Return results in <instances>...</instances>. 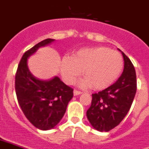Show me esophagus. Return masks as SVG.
Instances as JSON below:
<instances>
[{
	"instance_id": "34e87169",
	"label": "esophagus",
	"mask_w": 149,
	"mask_h": 149,
	"mask_svg": "<svg viewBox=\"0 0 149 149\" xmlns=\"http://www.w3.org/2000/svg\"><path fill=\"white\" fill-rule=\"evenodd\" d=\"M82 92H80V91H78V90H76L75 89L74 91H73V95H74L75 96H77V95H81Z\"/></svg>"
}]
</instances>
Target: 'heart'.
<instances>
[{
    "mask_svg": "<svg viewBox=\"0 0 149 149\" xmlns=\"http://www.w3.org/2000/svg\"><path fill=\"white\" fill-rule=\"evenodd\" d=\"M123 57L117 51L107 47H86L76 51L70 58L64 57L61 63L63 80L72 84L83 70L86 77L79 85L85 88L92 86L95 90L109 87L123 70Z\"/></svg>",
    "mask_w": 149,
    "mask_h": 149,
    "instance_id": "obj_1",
    "label": "heart"
}]
</instances>
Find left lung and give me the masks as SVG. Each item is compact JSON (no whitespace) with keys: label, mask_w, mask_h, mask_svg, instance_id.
Returning <instances> with one entry per match:
<instances>
[{"label":"left lung","mask_w":149,"mask_h":149,"mask_svg":"<svg viewBox=\"0 0 149 149\" xmlns=\"http://www.w3.org/2000/svg\"><path fill=\"white\" fill-rule=\"evenodd\" d=\"M121 53L124 61L123 73L108 88L92 94V104L86 112L89 123L100 132H108L120 124L130 109L136 95V70L128 57L123 51Z\"/></svg>","instance_id":"8db88e82"}]
</instances>
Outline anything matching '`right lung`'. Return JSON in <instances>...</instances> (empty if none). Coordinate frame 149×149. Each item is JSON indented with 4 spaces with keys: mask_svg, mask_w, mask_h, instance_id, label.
<instances>
[{
    "mask_svg": "<svg viewBox=\"0 0 149 149\" xmlns=\"http://www.w3.org/2000/svg\"><path fill=\"white\" fill-rule=\"evenodd\" d=\"M54 39L47 38L26 51L18 65L15 77V89L22 112L36 128L48 130L58 124L67 104L73 96V89L57 77L42 80L29 71L27 61L41 47L48 45Z\"/></svg>",
    "mask_w": 149,
    "mask_h": 149,
    "instance_id": "1",
    "label": "right lung"
}]
</instances>
